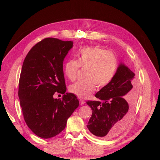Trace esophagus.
<instances>
[{"instance_id":"obj_1","label":"esophagus","mask_w":160,"mask_h":160,"mask_svg":"<svg viewBox=\"0 0 160 160\" xmlns=\"http://www.w3.org/2000/svg\"><path fill=\"white\" fill-rule=\"evenodd\" d=\"M84 103H85L84 100H82V99L80 100V105H83Z\"/></svg>"}]
</instances>
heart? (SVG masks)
Wrapping results in <instances>:
<instances>
[{"instance_id": "b5f03b06", "label": "heart", "mask_w": 160, "mask_h": 160, "mask_svg": "<svg viewBox=\"0 0 160 160\" xmlns=\"http://www.w3.org/2000/svg\"><path fill=\"white\" fill-rule=\"evenodd\" d=\"M118 67V60L112 51L106 50L98 46L86 47L77 54V60H67L63 65L65 77L71 82L77 79L80 69H86V80L72 84L69 91L80 98L90 97L95 92L96 86L103 88L111 82Z\"/></svg>"}]
</instances>
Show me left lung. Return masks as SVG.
Returning <instances> with one entry per match:
<instances>
[{
    "label": "left lung",
    "instance_id": "obj_1",
    "mask_svg": "<svg viewBox=\"0 0 160 160\" xmlns=\"http://www.w3.org/2000/svg\"><path fill=\"white\" fill-rule=\"evenodd\" d=\"M134 76L127 67L121 64L111 82L96 93L100 100L86 102L92 110L87 127L93 135L110 139L127 127L137 99V89L132 86Z\"/></svg>",
    "mask_w": 160,
    "mask_h": 160
}]
</instances>
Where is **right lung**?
Returning a JSON list of instances; mask_svg holds the SVG:
<instances>
[{"label":"right lung","instance_id":"1","mask_svg":"<svg viewBox=\"0 0 160 160\" xmlns=\"http://www.w3.org/2000/svg\"><path fill=\"white\" fill-rule=\"evenodd\" d=\"M73 42L54 38L42 39L25 58L19 82L18 96L28 127L44 139L56 136L65 129L67 119L79 106L72 93L55 99L56 92L66 91L63 59Z\"/></svg>","mask_w":160,"mask_h":160}]
</instances>
